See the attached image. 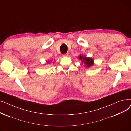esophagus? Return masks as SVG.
<instances>
[{
	"instance_id": "1",
	"label": "esophagus",
	"mask_w": 131,
	"mask_h": 131,
	"mask_svg": "<svg viewBox=\"0 0 131 131\" xmlns=\"http://www.w3.org/2000/svg\"><path fill=\"white\" fill-rule=\"evenodd\" d=\"M68 56H69V53H67L66 54H62V57H67Z\"/></svg>"
}]
</instances>
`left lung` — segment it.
Here are the masks:
<instances>
[{"label":"left lung","instance_id":"obj_1","mask_svg":"<svg viewBox=\"0 0 131 131\" xmlns=\"http://www.w3.org/2000/svg\"><path fill=\"white\" fill-rule=\"evenodd\" d=\"M79 59L82 61V64L83 63L85 65L87 66V67H89L94 65V60L92 58L87 57L86 56H79Z\"/></svg>","mask_w":131,"mask_h":131}]
</instances>
